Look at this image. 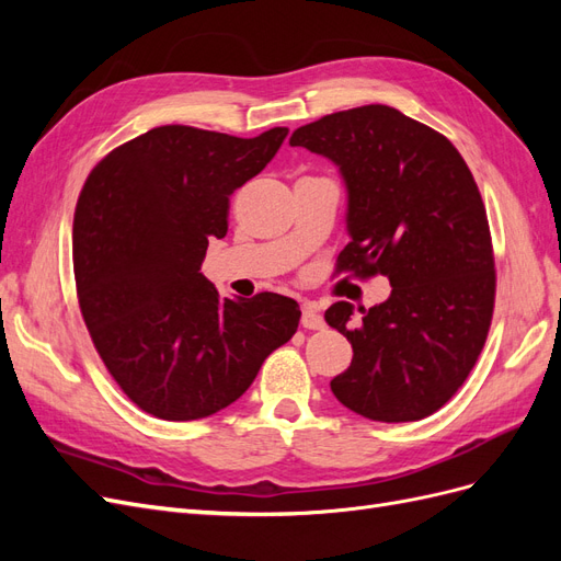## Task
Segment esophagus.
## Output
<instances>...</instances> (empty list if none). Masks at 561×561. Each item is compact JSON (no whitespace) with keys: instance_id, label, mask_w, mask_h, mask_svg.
I'll return each mask as SVG.
<instances>
[{"instance_id":"1","label":"esophagus","mask_w":561,"mask_h":561,"mask_svg":"<svg viewBox=\"0 0 561 561\" xmlns=\"http://www.w3.org/2000/svg\"><path fill=\"white\" fill-rule=\"evenodd\" d=\"M322 325H325V320H322V316L318 313V309L313 307V304H304V309H301V328L304 330H320Z\"/></svg>"}]
</instances>
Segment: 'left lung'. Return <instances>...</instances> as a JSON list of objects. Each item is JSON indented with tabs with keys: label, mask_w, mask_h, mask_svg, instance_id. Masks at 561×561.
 I'll use <instances>...</instances> for the list:
<instances>
[{
	"label": "left lung",
	"mask_w": 561,
	"mask_h": 561,
	"mask_svg": "<svg viewBox=\"0 0 561 561\" xmlns=\"http://www.w3.org/2000/svg\"><path fill=\"white\" fill-rule=\"evenodd\" d=\"M290 145L332 159L346 180L339 274H381L393 287L355 322L348 301L325 311L353 346L334 398L371 421L431 416L468 379L494 316V245L470 168L443 133L388 105L322 116Z\"/></svg>",
	"instance_id": "1"
}]
</instances>
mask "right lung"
<instances>
[{
  "mask_svg": "<svg viewBox=\"0 0 561 561\" xmlns=\"http://www.w3.org/2000/svg\"><path fill=\"white\" fill-rule=\"evenodd\" d=\"M285 135L159 126L112 149L83 182L72 231L79 309L112 379L151 416L225 410L297 332L295 299L219 297L201 274L208 241L227 236L229 196Z\"/></svg>",
  "mask_w": 561,
  "mask_h": 561,
  "instance_id": "obj_1",
  "label": "right lung"
}]
</instances>
